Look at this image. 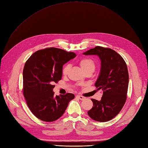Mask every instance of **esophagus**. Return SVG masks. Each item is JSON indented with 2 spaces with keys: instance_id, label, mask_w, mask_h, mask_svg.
Wrapping results in <instances>:
<instances>
[{
  "instance_id": "1",
  "label": "esophagus",
  "mask_w": 148,
  "mask_h": 148,
  "mask_svg": "<svg viewBox=\"0 0 148 148\" xmlns=\"http://www.w3.org/2000/svg\"><path fill=\"white\" fill-rule=\"evenodd\" d=\"M76 97L78 98L80 100H84L85 99V97H83V96H82V95H77Z\"/></svg>"
}]
</instances>
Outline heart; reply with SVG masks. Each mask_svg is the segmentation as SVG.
<instances>
[{
  "label": "heart",
  "instance_id": "heart-1",
  "mask_svg": "<svg viewBox=\"0 0 148 148\" xmlns=\"http://www.w3.org/2000/svg\"><path fill=\"white\" fill-rule=\"evenodd\" d=\"M80 65L84 71L85 73L87 71H94L95 68V63L93 60L89 58H83L80 60ZM71 65L66 64L63 66L62 69V74L63 75H67L69 71Z\"/></svg>",
  "mask_w": 148,
  "mask_h": 148
}]
</instances>
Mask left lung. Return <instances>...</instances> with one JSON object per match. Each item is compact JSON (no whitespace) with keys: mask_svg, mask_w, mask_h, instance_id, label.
I'll use <instances>...</instances> for the list:
<instances>
[{"mask_svg":"<svg viewBox=\"0 0 148 148\" xmlns=\"http://www.w3.org/2000/svg\"><path fill=\"white\" fill-rule=\"evenodd\" d=\"M83 54L96 55L101 61L99 75L95 86L101 90L100 100L91 99L93 106L88 112L92 119L105 122L114 118L120 112L126 100L129 74L122 57L111 48L95 47Z\"/></svg>","mask_w":148,"mask_h":148,"instance_id":"8db88e82","label":"left lung"}]
</instances>
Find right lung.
<instances>
[{
    "instance_id": "1",
    "label": "right lung",
    "mask_w": 148,
    "mask_h": 148,
    "mask_svg": "<svg viewBox=\"0 0 148 148\" xmlns=\"http://www.w3.org/2000/svg\"><path fill=\"white\" fill-rule=\"evenodd\" d=\"M73 52L56 48L38 50L32 54L23 71V95L35 116L44 121H54L65 112L73 94L54 95V83L62 79L64 64L74 59Z\"/></svg>"
}]
</instances>
